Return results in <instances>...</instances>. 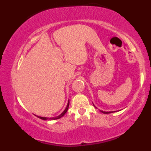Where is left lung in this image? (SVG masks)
I'll return each instance as SVG.
<instances>
[{
  "mask_svg": "<svg viewBox=\"0 0 151 151\" xmlns=\"http://www.w3.org/2000/svg\"><path fill=\"white\" fill-rule=\"evenodd\" d=\"M100 111L102 112L103 114H110V113H112V112H113V111Z\"/></svg>",
  "mask_w": 151,
  "mask_h": 151,
  "instance_id": "obj_1",
  "label": "left lung"
}]
</instances>
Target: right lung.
Instances as JSON below:
<instances>
[{
	"label": "right lung",
	"mask_w": 151,
	"mask_h": 151,
	"mask_svg": "<svg viewBox=\"0 0 151 151\" xmlns=\"http://www.w3.org/2000/svg\"><path fill=\"white\" fill-rule=\"evenodd\" d=\"M69 105H70V101H68V103H67V107H66V109H65V111H64L62 113L60 114V115L56 117H52V118H47V117H42V116H37V117L39 118V119H42V120H48V119H51V120H55V119H60V118L63 116L64 115L66 114V112L67 111V110H68V108H69Z\"/></svg>",
	"instance_id": "1"
}]
</instances>
